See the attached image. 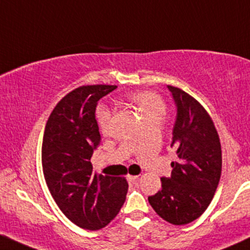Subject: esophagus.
<instances>
[{
	"mask_svg": "<svg viewBox=\"0 0 250 250\" xmlns=\"http://www.w3.org/2000/svg\"><path fill=\"white\" fill-rule=\"evenodd\" d=\"M128 182H136V181L139 180V176L135 175V176H128L127 177Z\"/></svg>",
	"mask_w": 250,
	"mask_h": 250,
	"instance_id": "34e87169",
	"label": "esophagus"
}]
</instances>
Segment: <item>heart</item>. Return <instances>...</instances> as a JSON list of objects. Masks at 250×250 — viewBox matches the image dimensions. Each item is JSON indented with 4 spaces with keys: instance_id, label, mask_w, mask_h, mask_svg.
<instances>
[{
    "instance_id": "obj_1",
    "label": "heart",
    "mask_w": 250,
    "mask_h": 250,
    "mask_svg": "<svg viewBox=\"0 0 250 250\" xmlns=\"http://www.w3.org/2000/svg\"><path fill=\"white\" fill-rule=\"evenodd\" d=\"M129 99L133 102L140 110L144 121L149 120H163L167 110V105L160 96L149 91H140L130 94ZM112 111L110 107L102 106L97 110V120L103 133H107L111 125Z\"/></svg>"
}]
</instances>
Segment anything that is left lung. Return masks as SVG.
<instances>
[{
  "mask_svg": "<svg viewBox=\"0 0 250 250\" xmlns=\"http://www.w3.org/2000/svg\"><path fill=\"white\" fill-rule=\"evenodd\" d=\"M176 106L170 146L176 160L171 176L162 177V189L148 196L159 217L173 225L198 219L213 199L222 173V148L211 117L185 91L167 86Z\"/></svg>",
  "mask_w": 250,
  "mask_h": 250,
  "instance_id": "1",
  "label": "left lung"
}]
</instances>
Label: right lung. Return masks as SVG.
<instances>
[{
  "label": "right lung",
  "mask_w": 250,
  "mask_h": 250,
  "mask_svg": "<svg viewBox=\"0 0 250 250\" xmlns=\"http://www.w3.org/2000/svg\"><path fill=\"white\" fill-rule=\"evenodd\" d=\"M117 88L81 86L56 105L46 123L42 163L46 185L63 214L78 227H106L125 204V178L94 175L91 157L101 144L96 109L99 99Z\"/></svg>",
  "instance_id": "add662e5"
}]
</instances>
